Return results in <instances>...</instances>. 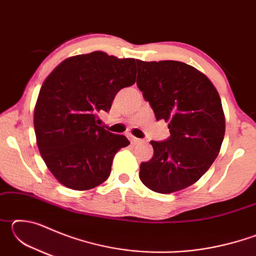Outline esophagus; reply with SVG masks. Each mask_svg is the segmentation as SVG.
I'll return each mask as SVG.
<instances>
[{
  "label": "esophagus",
  "mask_w": 256,
  "mask_h": 256,
  "mask_svg": "<svg viewBox=\"0 0 256 256\" xmlns=\"http://www.w3.org/2000/svg\"><path fill=\"white\" fill-rule=\"evenodd\" d=\"M130 141H131V144H134V146H136V144H140L141 142H142L141 138H136V136H131V138H130Z\"/></svg>",
  "instance_id": "34e87169"
}]
</instances>
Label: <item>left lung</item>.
I'll list each match as a JSON object with an SVG mask.
<instances>
[{
  "label": "left lung",
  "mask_w": 256,
  "mask_h": 256,
  "mask_svg": "<svg viewBox=\"0 0 256 256\" xmlns=\"http://www.w3.org/2000/svg\"><path fill=\"white\" fill-rule=\"evenodd\" d=\"M136 86L170 136L151 141L154 157L140 164V180L154 192L188 188L209 170L224 136L219 94L196 68L178 60H136Z\"/></svg>",
  "instance_id": "8db88e82"
}]
</instances>
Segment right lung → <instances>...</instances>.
Masks as SVG:
<instances>
[{
	"label": "right lung",
	"mask_w": 256,
	"mask_h": 256,
	"mask_svg": "<svg viewBox=\"0 0 256 256\" xmlns=\"http://www.w3.org/2000/svg\"><path fill=\"white\" fill-rule=\"evenodd\" d=\"M136 60L104 52L64 60L42 84L34 112L37 146L60 184L86 190L104 183L115 154L126 136L96 124L97 112H110L120 89L132 86Z\"/></svg>",
	"instance_id": "obj_1"
}]
</instances>
